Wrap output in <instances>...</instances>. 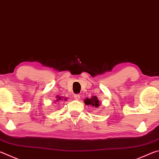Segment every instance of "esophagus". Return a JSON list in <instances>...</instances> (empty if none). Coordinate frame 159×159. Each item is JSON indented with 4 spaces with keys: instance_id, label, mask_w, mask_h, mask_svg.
I'll return each instance as SVG.
<instances>
[{
    "instance_id": "esophagus-1",
    "label": "esophagus",
    "mask_w": 159,
    "mask_h": 159,
    "mask_svg": "<svg viewBox=\"0 0 159 159\" xmlns=\"http://www.w3.org/2000/svg\"><path fill=\"white\" fill-rule=\"evenodd\" d=\"M74 99H77V100H79V99H80V95H79V94H76V95H74Z\"/></svg>"
}]
</instances>
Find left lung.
I'll list each match as a JSON object with an SVG mask.
<instances>
[{
    "instance_id": "left-lung-1",
    "label": "left lung",
    "mask_w": 159,
    "mask_h": 159,
    "mask_svg": "<svg viewBox=\"0 0 159 159\" xmlns=\"http://www.w3.org/2000/svg\"><path fill=\"white\" fill-rule=\"evenodd\" d=\"M84 103L86 104V105L93 106V107H96V108H98V107H99V106H100V102H99L98 97L96 96H92V98H91L85 99Z\"/></svg>"
}]
</instances>
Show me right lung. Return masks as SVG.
<instances>
[{
    "label": "right lung",
    "mask_w": 159,
    "mask_h": 159,
    "mask_svg": "<svg viewBox=\"0 0 159 159\" xmlns=\"http://www.w3.org/2000/svg\"><path fill=\"white\" fill-rule=\"evenodd\" d=\"M66 98H63V97H61L60 95L56 96V99L54 100V103H56L57 102H61V101H66L67 100Z\"/></svg>",
    "instance_id": "obj_1"
}]
</instances>
